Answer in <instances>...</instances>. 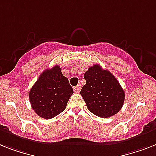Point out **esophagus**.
I'll return each instance as SVG.
<instances>
[{
    "label": "esophagus",
    "instance_id": "obj_1",
    "mask_svg": "<svg viewBox=\"0 0 156 156\" xmlns=\"http://www.w3.org/2000/svg\"><path fill=\"white\" fill-rule=\"evenodd\" d=\"M73 90L75 92H79L80 91V85H76L73 87Z\"/></svg>",
    "mask_w": 156,
    "mask_h": 156
}]
</instances>
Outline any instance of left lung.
Instances as JSON below:
<instances>
[{
    "label": "left lung",
    "mask_w": 156,
    "mask_h": 156,
    "mask_svg": "<svg viewBox=\"0 0 156 156\" xmlns=\"http://www.w3.org/2000/svg\"><path fill=\"white\" fill-rule=\"evenodd\" d=\"M86 84L80 91L87 109L101 118L115 115L123 107L125 93L108 70L99 64L90 67L84 73Z\"/></svg>",
    "instance_id": "obj_1"
}]
</instances>
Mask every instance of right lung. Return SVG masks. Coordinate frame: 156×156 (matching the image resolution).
<instances>
[{
  "label": "right lung",
  "mask_w": 156,
  "mask_h": 156,
  "mask_svg": "<svg viewBox=\"0 0 156 156\" xmlns=\"http://www.w3.org/2000/svg\"><path fill=\"white\" fill-rule=\"evenodd\" d=\"M73 94L69 80L60 66L45 69L29 92V101L35 112L45 119H52L65 109Z\"/></svg>",
  "instance_id": "add662e5"
}]
</instances>
